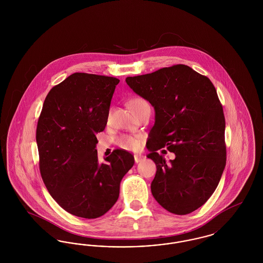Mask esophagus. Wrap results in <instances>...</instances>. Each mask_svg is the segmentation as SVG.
<instances>
[{"mask_svg":"<svg viewBox=\"0 0 263 263\" xmlns=\"http://www.w3.org/2000/svg\"><path fill=\"white\" fill-rule=\"evenodd\" d=\"M146 159V157L142 156V155H135L134 156V160H135V163H140L142 161H144Z\"/></svg>","mask_w":263,"mask_h":263,"instance_id":"esophagus-1","label":"esophagus"}]
</instances>
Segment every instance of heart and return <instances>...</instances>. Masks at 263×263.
I'll return each instance as SVG.
<instances>
[{"label": "heart", "instance_id": "1", "mask_svg": "<svg viewBox=\"0 0 263 263\" xmlns=\"http://www.w3.org/2000/svg\"><path fill=\"white\" fill-rule=\"evenodd\" d=\"M145 104H147V102L143 100V99H141V98L132 99V100H129V102H128V106H129V108L133 112H136L141 106H143ZM117 143L123 149H126V150H135V149H137L138 147H139L140 138L130 136V135H123V136H121V137L118 139Z\"/></svg>", "mask_w": 263, "mask_h": 263}]
</instances>
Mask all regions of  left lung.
<instances>
[{
    "instance_id": "8db88e82",
    "label": "left lung",
    "mask_w": 263,
    "mask_h": 263,
    "mask_svg": "<svg viewBox=\"0 0 263 263\" xmlns=\"http://www.w3.org/2000/svg\"><path fill=\"white\" fill-rule=\"evenodd\" d=\"M125 81L156 112L147 147L157 165L154 198L176 215L195 211L211 197L225 168V116L216 88L182 64ZM163 147L175 153V160L165 162L157 153Z\"/></svg>"
}]
</instances>
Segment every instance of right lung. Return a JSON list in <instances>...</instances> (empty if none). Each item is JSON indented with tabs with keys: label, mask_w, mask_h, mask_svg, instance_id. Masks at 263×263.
I'll return each instance as SVG.
<instances>
[{
	"label": "right lung",
	"mask_w": 263,
	"mask_h": 263,
	"mask_svg": "<svg viewBox=\"0 0 263 263\" xmlns=\"http://www.w3.org/2000/svg\"><path fill=\"white\" fill-rule=\"evenodd\" d=\"M119 80L75 73L51 88L36 128L39 170L53 199L67 212L96 219L119 196L134 157L114 150L100 163L97 133L104 130Z\"/></svg>",
	"instance_id": "right-lung-1"
}]
</instances>
